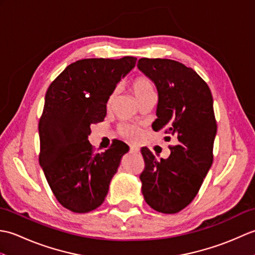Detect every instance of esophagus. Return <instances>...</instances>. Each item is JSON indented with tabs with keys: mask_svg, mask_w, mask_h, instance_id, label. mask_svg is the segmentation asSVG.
<instances>
[{
	"mask_svg": "<svg viewBox=\"0 0 255 255\" xmlns=\"http://www.w3.org/2000/svg\"><path fill=\"white\" fill-rule=\"evenodd\" d=\"M139 151H140V149L138 147H134V145H131V147H130V152L131 153H139Z\"/></svg>",
	"mask_w": 255,
	"mask_h": 255,
	"instance_id": "esophagus-1",
	"label": "esophagus"
}]
</instances>
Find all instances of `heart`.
<instances>
[{
    "label": "heart",
    "instance_id": "1",
    "mask_svg": "<svg viewBox=\"0 0 255 255\" xmlns=\"http://www.w3.org/2000/svg\"><path fill=\"white\" fill-rule=\"evenodd\" d=\"M131 90H132L133 95L136 96V99L138 101L141 100L142 97L147 95L154 94L152 83H151V81L147 77H143V75H140V77L136 78L132 81ZM114 97H115V92H114V93L110 96L108 104H111L113 102ZM119 133H121L124 138L130 140V141H134V140H137L140 136L139 129L136 126H133V125H129V124L121 125V126H119Z\"/></svg>",
    "mask_w": 255,
    "mask_h": 255
}]
</instances>
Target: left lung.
<instances>
[{
    "mask_svg": "<svg viewBox=\"0 0 255 255\" xmlns=\"http://www.w3.org/2000/svg\"><path fill=\"white\" fill-rule=\"evenodd\" d=\"M137 67L158 90L153 130L175 141L167 159L158 160L148 148L141 149V191L151 208L176 214L192 203L213 164L217 132L213 95L192 68L178 61L141 58Z\"/></svg>",
    "mask_w": 255,
    "mask_h": 255,
    "instance_id": "left-lung-1",
    "label": "left lung"
}]
</instances>
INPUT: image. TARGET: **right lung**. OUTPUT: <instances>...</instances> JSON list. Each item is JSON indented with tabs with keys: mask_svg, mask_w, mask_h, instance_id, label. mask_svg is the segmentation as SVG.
<instances>
[{
	"mask_svg": "<svg viewBox=\"0 0 255 255\" xmlns=\"http://www.w3.org/2000/svg\"><path fill=\"white\" fill-rule=\"evenodd\" d=\"M137 58H91L70 64L47 90L39 119V163L57 200L73 213L96 209L128 152L114 140L102 153L88 137L91 126L104 121L106 104L117 83L136 66Z\"/></svg>",
	"mask_w": 255,
	"mask_h": 255,
	"instance_id": "1",
	"label": "right lung"
}]
</instances>
